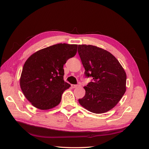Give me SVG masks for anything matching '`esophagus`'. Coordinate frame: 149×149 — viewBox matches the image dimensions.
Segmentation results:
<instances>
[{
  "label": "esophagus",
  "instance_id": "obj_1",
  "mask_svg": "<svg viewBox=\"0 0 149 149\" xmlns=\"http://www.w3.org/2000/svg\"><path fill=\"white\" fill-rule=\"evenodd\" d=\"M78 86V84H71V87L73 88H76Z\"/></svg>",
  "mask_w": 149,
  "mask_h": 149
}]
</instances>
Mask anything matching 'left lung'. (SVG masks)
<instances>
[{"mask_svg":"<svg viewBox=\"0 0 149 149\" xmlns=\"http://www.w3.org/2000/svg\"><path fill=\"white\" fill-rule=\"evenodd\" d=\"M78 52L85 69L86 77L93 81L84 88L81 105L96 114L104 113L116 106L126 91V73L119 61L102 48L79 45Z\"/></svg>","mask_w":149,"mask_h":149,"instance_id":"left-lung-1","label":"left lung"}]
</instances>
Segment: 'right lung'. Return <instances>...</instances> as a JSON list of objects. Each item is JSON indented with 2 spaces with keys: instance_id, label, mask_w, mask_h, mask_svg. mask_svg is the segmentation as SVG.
Wrapping results in <instances>:
<instances>
[{
  "instance_id": "1",
  "label": "right lung",
  "mask_w": 149,
  "mask_h": 149,
  "mask_svg": "<svg viewBox=\"0 0 149 149\" xmlns=\"http://www.w3.org/2000/svg\"><path fill=\"white\" fill-rule=\"evenodd\" d=\"M77 45L59 43L32 54L22 69L20 85L34 107L50 109L59 104L61 95L71 86L63 79V65L77 52Z\"/></svg>"
}]
</instances>
